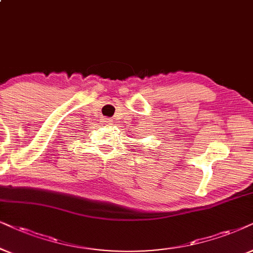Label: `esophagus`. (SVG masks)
<instances>
[{"instance_id": "1", "label": "esophagus", "mask_w": 253, "mask_h": 253, "mask_svg": "<svg viewBox=\"0 0 253 253\" xmlns=\"http://www.w3.org/2000/svg\"><path fill=\"white\" fill-rule=\"evenodd\" d=\"M103 121V125H112V123H113V119H110V118H103L102 119Z\"/></svg>"}]
</instances>
